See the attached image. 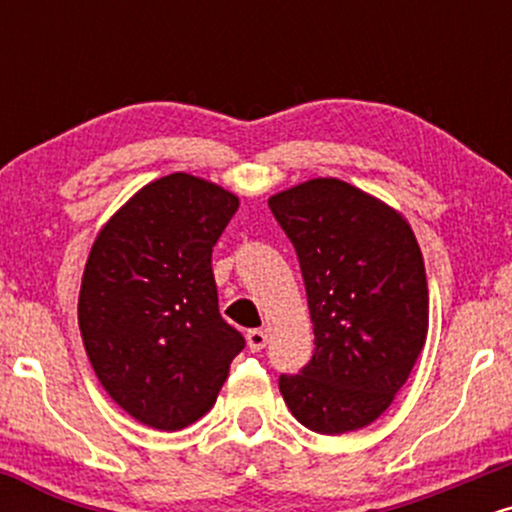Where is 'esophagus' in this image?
I'll list each match as a JSON object with an SVG mask.
<instances>
[{"mask_svg": "<svg viewBox=\"0 0 512 512\" xmlns=\"http://www.w3.org/2000/svg\"><path fill=\"white\" fill-rule=\"evenodd\" d=\"M264 346H267V332H264V330H250L248 332V349L252 351V354L262 351Z\"/></svg>", "mask_w": 512, "mask_h": 512, "instance_id": "1", "label": "esophagus"}]
</instances>
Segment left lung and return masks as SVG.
Wrapping results in <instances>:
<instances>
[{
  "instance_id": "1",
  "label": "left lung",
  "mask_w": 512,
  "mask_h": 512,
  "mask_svg": "<svg viewBox=\"0 0 512 512\" xmlns=\"http://www.w3.org/2000/svg\"><path fill=\"white\" fill-rule=\"evenodd\" d=\"M296 248L315 354L279 375L286 407L325 436L373 424L426 344L428 284L414 231L395 209L337 178L269 197Z\"/></svg>"
}]
</instances>
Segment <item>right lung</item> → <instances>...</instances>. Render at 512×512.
<instances>
[{"instance_id":"right-lung-1","label":"right lung","mask_w":512,"mask_h":512,"mask_svg":"<svg viewBox=\"0 0 512 512\" xmlns=\"http://www.w3.org/2000/svg\"><path fill=\"white\" fill-rule=\"evenodd\" d=\"M238 197L187 173L142 187L88 255L79 327L110 397L144 426L180 431L214 407L245 339L219 313L211 250Z\"/></svg>"}]
</instances>
